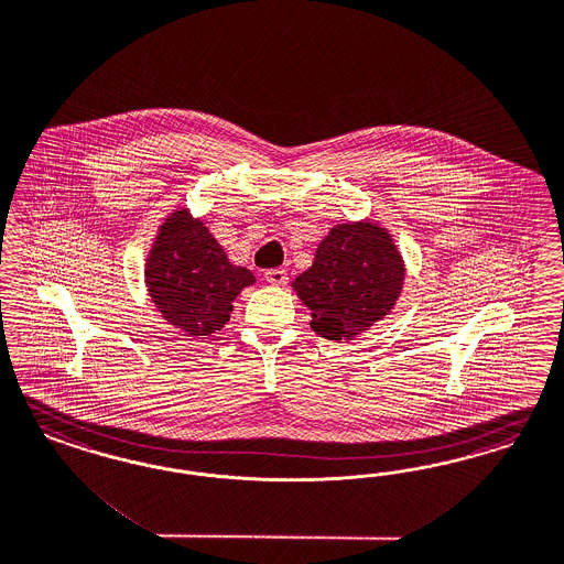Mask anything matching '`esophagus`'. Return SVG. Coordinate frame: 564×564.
Returning a JSON list of instances; mask_svg holds the SVG:
<instances>
[{
    "label": "esophagus",
    "mask_w": 564,
    "mask_h": 564,
    "mask_svg": "<svg viewBox=\"0 0 564 564\" xmlns=\"http://www.w3.org/2000/svg\"><path fill=\"white\" fill-rule=\"evenodd\" d=\"M264 276H267V281H269L271 285H276V288L285 285L288 279H290L285 269H272V271L264 272Z\"/></svg>",
    "instance_id": "1"
}]
</instances>
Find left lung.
<instances>
[{
  "mask_svg": "<svg viewBox=\"0 0 564 564\" xmlns=\"http://www.w3.org/2000/svg\"><path fill=\"white\" fill-rule=\"evenodd\" d=\"M404 276L406 264L391 234L365 218L335 225L292 288L312 312V330L339 344L367 333L393 311Z\"/></svg>",
  "mask_w": 564,
  "mask_h": 564,
  "instance_id": "obj_1",
  "label": "left lung"
}]
</instances>
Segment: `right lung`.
<instances>
[{
    "label": "right lung",
    "instance_id": "right-lung-1",
    "mask_svg": "<svg viewBox=\"0 0 564 564\" xmlns=\"http://www.w3.org/2000/svg\"><path fill=\"white\" fill-rule=\"evenodd\" d=\"M143 269L155 311L192 337L223 329L235 297L256 283L252 271L234 264L206 223L187 208L166 214Z\"/></svg>",
    "mask_w": 564,
    "mask_h": 564
}]
</instances>
